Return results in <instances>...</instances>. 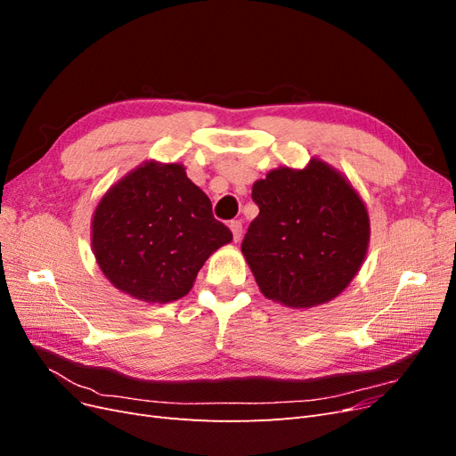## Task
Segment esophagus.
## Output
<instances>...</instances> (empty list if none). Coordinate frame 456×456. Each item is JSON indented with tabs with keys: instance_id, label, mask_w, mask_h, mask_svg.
Instances as JSON below:
<instances>
[{
	"instance_id": "34e87169",
	"label": "esophagus",
	"mask_w": 456,
	"mask_h": 456,
	"mask_svg": "<svg viewBox=\"0 0 456 456\" xmlns=\"http://www.w3.org/2000/svg\"><path fill=\"white\" fill-rule=\"evenodd\" d=\"M230 230H232V236H233V241H240L241 233H243V224L240 223V220H232V223L228 224Z\"/></svg>"
}]
</instances>
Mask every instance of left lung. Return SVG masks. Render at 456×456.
Segmentation results:
<instances>
[{
    "mask_svg": "<svg viewBox=\"0 0 456 456\" xmlns=\"http://www.w3.org/2000/svg\"><path fill=\"white\" fill-rule=\"evenodd\" d=\"M258 216L241 253L266 298L312 308L338 297L360 272L369 245L367 207L322 159L280 167L253 184Z\"/></svg>",
    "mask_w": 456,
    "mask_h": 456,
    "instance_id": "left-lung-1",
    "label": "left lung"
}]
</instances>
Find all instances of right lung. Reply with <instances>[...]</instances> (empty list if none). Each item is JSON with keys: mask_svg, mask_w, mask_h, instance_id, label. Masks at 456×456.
<instances>
[{"mask_svg": "<svg viewBox=\"0 0 456 456\" xmlns=\"http://www.w3.org/2000/svg\"><path fill=\"white\" fill-rule=\"evenodd\" d=\"M91 245L106 278L144 302L190 293L200 268L232 232L181 163L146 161L96 205Z\"/></svg>", "mask_w": 456, "mask_h": 456, "instance_id": "right-lung-1", "label": "right lung"}]
</instances>
